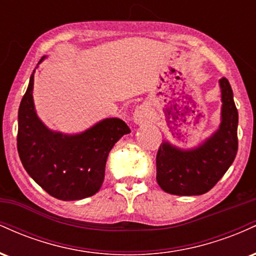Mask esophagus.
Masks as SVG:
<instances>
[{
    "label": "esophagus",
    "mask_w": 256,
    "mask_h": 256,
    "mask_svg": "<svg viewBox=\"0 0 256 256\" xmlns=\"http://www.w3.org/2000/svg\"><path fill=\"white\" fill-rule=\"evenodd\" d=\"M150 119V110L146 104H140L134 110V120L136 124H144Z\"/></svg>",
    "instance_id": "obj_1"
}]
</instances>
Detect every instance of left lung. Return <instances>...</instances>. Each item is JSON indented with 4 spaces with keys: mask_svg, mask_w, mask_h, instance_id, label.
<instances>
[{
    "mask_svg": "<svg viewBox=\"0 0 256 256\" xmlns=\"http://www.w3.org/2000/svg\"><path fill=\"white\" fill-rule=\"evenodd\" d=\"M222 88V124L219 130L198 148L179 150L168 143L160 144L156 154V180L164 192L178 196L202 195L225 174L238 150V112L226 78Z\"/></svg>",
    "mask_w": 256,
    "mask_h": 256,
    "instance_id": "left-lung-1",
    "label": "left lung"
}]
</instances>
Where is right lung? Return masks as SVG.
Returning <instances> with one entry per match:
<instances>
[{
  "instance_id": "right-lung-1",
  "label": "right lung",
  "mask_w": 256,
  "mask_h": 256,
  "mask_svg": "<svg viewBox=\"0 0 256 256\" xmlns=\"http://www.w3.org/2000/svg\"><path fill=\"white\" fill-rule=\"evenodd\" d=\"M34 74L18 113L16 146L22 166L52 198L74 201L92 196L104 183L110 149L130 134V128L112 118L76 136L48 130L34 112Z\"/></svg>"
}]
</instances>
